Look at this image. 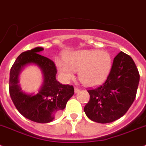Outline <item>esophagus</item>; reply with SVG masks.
Here are the masks:
<instances>
[{"label":"esophagus","mask_w":146,"mask_h":146,"mask_svg":"<svg viewBox=\"0 0 146 146\" xmlns=\"http://www.w3.org/2000/svg\"><path fill=\"white\" fill-rule=\"evenodd\" d=\"M74 90H75V93H78L80 92V89H78V88H75Z\"/></svg>","instance_id":"34e87169"}]
</instances>
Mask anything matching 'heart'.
<instances>
[{
	"label": "heart",
	"mask_w": 146,
	"mask_h": 146,
	"mask_svg": "<svg viewBox=\"0 0 146 146\" xmlns=\"http://www.w3.org/2000/svg\"><path fill=\"white\" fill-rule=\"evenodd\" d=\"M56 65L64 79L73 77L78 70V78L86 86L101 84L108 78L112 67V58L106 51L83 49L67 54L64 60H56Z\"/></svg>",
	"instance_id": "1"
}]
</instances>
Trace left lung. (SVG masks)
<instances>
[{
	"label": "left lung",
	"mask_w": 146,
	"mask_h": 146,
	"mask_svg": "<svg viewBox=\"0 0 146 146\" xmlns=\"http://www.w3.org/2000/svg\"><path fill=\"white\" fill-rule=\"evenodd\" d=\"M140 74L130 56L121 52L103 84L88 90L90 99L84 111L92 121L111 123L124 115L137 94Z\"/></svg>",
	"instance_id": "8db88e82"
}]
</instances>
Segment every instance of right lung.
Segmentation results:
<instances>
[{
  "instance_id": "add662e5",
  "label": "right lung",
  "mask_w": 146,
  "mask_h": 146,
  "mask_svg": "<svg viewBox=\"0 0 146 146\" xmlns=\"http://www.w3.org/2000/svg\"><path fill=\"white\" fill-rule=\"evenodd\" d=\"M43 50L42 47H35L22 52L17 58L10 70L9 94L16 108L24 117L45 124L52 121L65 109L67 102L74 94V88L57 81L54 62L39 54ZM31 64L40 67L44 76L43 84L36 95L26 94L19 84V73L26 65Z\"/></svg>"
}]
</instances>
